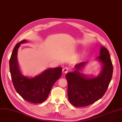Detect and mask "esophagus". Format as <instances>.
I'll return each mask as SVG.
<instances>
[{
    "label": "esophagus",
    "instance_id": "obj_1",
    "mask_svg": "<svg viewBox=\"0 0 122 122\" xmlns=\"http://www.w3.org/2000/svg\"><path fill=\"white\" fill-rule=\"evenodd\" d=\"M68 70H69V68L67 67H65L62 69V72H63V73L66 74V73H67Z\"/></svg>",
    "mask_w": 122,
    "mask_h": 122
}]
</instances>
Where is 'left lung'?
<instances>
[{"mask_svg": "<svg viewBox=\"0 0 122 122\" xmlns=\"http://www.w3.org/2000/svg\"><path fill=\"white\" fill-rule=\"evenodd\" d=\"M96 59L102 65L100 74L96 77L87 76L79 71L87 63L76 65V70L66 75L67 81V94L70 102L76 107L89 105L104 95L111 80L113 66L108 50L101 46L100 56Z\"/></svg>", "mask_w": 122, "mask_h": 122, "instance_id": "8db88e82", "label": "left lung"}]
</instances>
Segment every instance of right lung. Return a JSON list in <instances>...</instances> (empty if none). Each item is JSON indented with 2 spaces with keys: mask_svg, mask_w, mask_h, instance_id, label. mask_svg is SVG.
<instances>
[{
  "mask_svg": "<svg viewBox=\"0 0 122 122\" xmlns=\"http://www.w3.org/2000/svg\"><path fill=\"white\" fill-rule=\"evenodd\" d=\"M27 42L23 40L14 47L10 60V70L16 92L27 102L40 103L47 98L54 83L62 75V67L49 68L41 74L29 78L23 76L19 68L17 53L20 44Z\"/></svg>",
  "mask_w": 122,
  "mask_h": 122,
  "instance_id": "1",
  "label": "right lung"
}]
</instances>
